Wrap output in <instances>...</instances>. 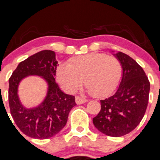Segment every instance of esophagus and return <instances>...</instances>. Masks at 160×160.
<instances>
[{
  "mask_svg": "<svg viewBox=\"0 0 160 160\" xmlns=\"http://www.w3.org/2000/svg\"><path fill=\"white\" fill-rule=\"evenodd\" d=\"M75 101L77 104H83V103H84V102H87V100H86L85 98H83V97H76Z\"/></svg>",
  "mask_w": 160,
  "mask_h": 160,
  "instance_id": "obj_1",
  "label": "esophagus"
}]
</instances>
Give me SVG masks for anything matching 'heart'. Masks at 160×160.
Returning <instances> with one entry per match:
<instances>
[{"label": "heart", "mask_w": 160, "mask_h": 160, "mask_svg": "<svg viewBox=\"0 0 160 160\" xmlns=\"http://www.w3.org/2000/svg\"><path fill=\"white\" fill-rule=\"evenodd\" d=\"M122 75L120 60L111 55L91 53L75 57L67 65L58 67L59 83L67 92H73L83 83L96 97L109 94L118 85Z\"/></svg>", "instance_id": "heart-1"}]
</instances>
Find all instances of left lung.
Returning a JSON list of instances; mask_svg holds the SVG:
<instances>
[{
	"instance_id": "1",
	"label": "left lung",
	"mask_w": 160,
	"mask_h": 160,
	"mask_svg": "<svg viewBox=\"0 0 160 160\" xmlns=\"http://www.w3.org/2000/svg\"><path fill=\"white\" fill-rule=\"evenodd\" d=\"M113 55L122 65V80L113 95L100 100L101 109L93 122L105 135L119 137L133 130L143 118L150 83L143 69L133 59L122 52Z\"/></svg>"
}]
</instances>
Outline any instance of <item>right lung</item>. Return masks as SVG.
Instances as JSON below:
<instances>
[{
	"label": "right lung",
	"mask_w": 160,
	"mask_h": 160,
	"mask_svg": "<svg viewBox=\"0 0 160 160\" xmlns=\"http://www.w3.org/2000/svg\"><path fill=\"white\" fill-rule=\"evenodd\" d=\"M55 57L53 50L38 52L21 62L9 79L8 100L13 121L23 133L34 139H48L58 134L76 106L75 97L62 92L55 81L58 66ZM29 75L42 77L48 83L45 100L32 108L21 103L17 93L20 81Z\"/></svg>",
	"instance_id": "add662e5"
}]
</instances>
